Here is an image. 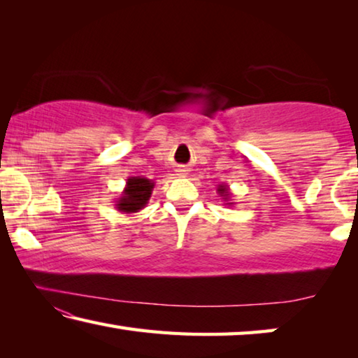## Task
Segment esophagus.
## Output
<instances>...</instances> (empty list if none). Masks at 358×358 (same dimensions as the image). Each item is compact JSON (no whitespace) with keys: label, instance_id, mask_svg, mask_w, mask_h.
I'll return each mask as SVG.
<instances>
[{"label":"esophagus","instance_id":"1","mask_svg":"<svg viewBox=\"0 0 358 358\" xmlns=\"http://www.w3.org/2000/svg\"><path fill=\"white\" fill-rule=\"evenodd\" d=\"M175 172H177L178 177H186V175H187V169H186L185 166H180Z\"/></svg>","mask_w":358,"mask_h":358}]
</instances>
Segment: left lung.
I'll list each match as a JSON object with an SVG mask.
<instances>
[{"label": "left lung", "instance_id": "8db88e82", "mask_svg": "<svg viewBox=\"0 0 358 358\" xmlns=\"http://www.w3.org/2000/svg\"><path fill=\"white\" fill-rule=\"evenodd\" d=\"M216 191H217V194H220V197L222 199V201L226 202L224 205H229V207H230V205H234V202H232V192L229 191V186L226 183L217 185V189Z\"/></svg>", "mask_w": 358, "mask_h": 358}]
</instances>
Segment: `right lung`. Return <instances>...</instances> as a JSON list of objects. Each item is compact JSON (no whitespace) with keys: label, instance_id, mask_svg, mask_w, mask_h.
Returning <instances> with one entry per match:
<instances>
[{"label":"right lung","instance_id":"add662e5","mask_svg":"<svg viewBox=\"0 0 358 358\" xmlns=\"http://www.w3.org/2000/svg\"><path fill=\"white\" fill-rule=\"evenodd\" d=\"M155 181H151L145 177H129L126 180V186L121 196L115 202V208L120 213L131 215L143 210L153 192Z\"/></svg>","mask_w":358,"mask_h":358}]
</instances>
